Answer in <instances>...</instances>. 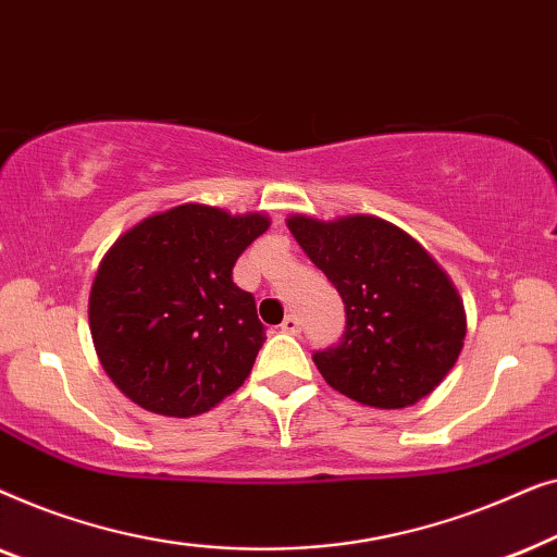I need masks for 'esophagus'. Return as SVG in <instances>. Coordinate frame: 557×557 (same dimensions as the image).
Here are the masks:
<instances>
[{"label":"esophagus","instance_id":"esophagus-1","mask_svg":"<svg viewBox=\"0 0 557 557\" xmlns=\"http://www.w3.org/2000/svg\"><path fill=\"white\" fill-rule=\"evenodd\" d=\"M281 330L288 332V334H299V332H301V322H299V317L288 314V317L284 319V322H281Z\"/></svg>","mask_w":557,"mask_h":557}]
</instances>
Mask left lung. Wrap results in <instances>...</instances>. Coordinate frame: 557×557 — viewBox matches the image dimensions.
<instances>
[{"label": "left lung", "instance_id": "left-lung-1", "mask_svg": "<svg viewBox=\"0 0 557 557\" xmlns=\"http://www.w3.org/2000/svg\"><path fill=\"white\" fill-rule=\"evenodd\" d=\"M288 231L345 304L337 345L311 355L347 398L408 408L448 375L467 337V317L438 263L400 227L372 215L334 223L294 215Z\"/></svg>", "mask_w": 557, "mask_h": 557}]
</instances>
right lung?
<instances>
[{"label":"right lung","mask_w":557,"mask_h":557,"mask_svg":"<svg viewBox=\"0 0 557 557\" xmlns=\"http://www.w3.org/2000/svg\"><path fill=\"white\" fill-rule=\"evenodd\" d=\"M265 227L258 212L180 205L113 243L88 319L98 360L136 406L189 418L243 385L265 326L233 265Z\"/></svg>","instance_id":"1"}]
</instances>
